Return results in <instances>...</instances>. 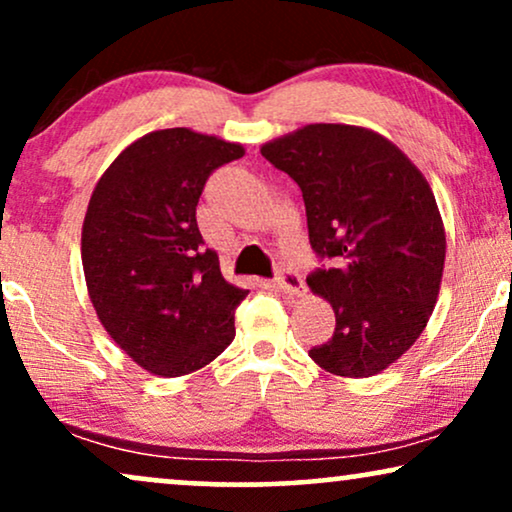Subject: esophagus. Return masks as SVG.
Instances as JSON below:
<instances>
[{
    "label": "esophagus",
    "instance_id": "esophagus-1",
    "mask_svg": "<svg viewBox=\"0 0 512 512\" xmlns=\"http://www.w3.org/2000/svg\"><path fill=\"white\" fill-rule=\"evenodd\" d=\"M274 283H276V288H281L283 293H288V295H304V281H302V276L297 274V271H293V269H283L281 274H278L276 278H274Z\"/></svg>",
    "mask_w": 512,
    "mask_h": 512
}]
</instances>
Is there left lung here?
Wrapping results in <instances>:
<instances>
[{
    "label": "left lung",
    "instance_id": "left-lung-1",
    "mask_svg": "<svg viewBox=\"0 0 512 512\" xmlns=\"http://www.w3.org/2000/svg\"><path fill=\"white\" fill-rule=\"evenodd\" d=\"M260 151L300 186L309 243L333 260L307 278L335 312L333 338L309 357L345 378L385 371L425 331L442 286L446 234L428 179L357 125H304Z\"/></svg>",
    "mask_w": 512,
    "mask_h": 512
}]
</instances>
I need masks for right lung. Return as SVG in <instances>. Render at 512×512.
Returning <instances> with one entry per match:
<instances>
[{
	"label": "right lung",
	"instance_id": "right-lung-1",
	"mask_svg": "<svg viewBox=\"0 0 512 512\" xmlns=\"http://www.w3.org/2000/svg\"><path fill=\"white\" fill-rule=\"evenodd\" d=\"M245 148L189 127L129 144L96 181L82 224V267L101 326L160 378L208 366L234 340L248 290L222 276L196 205L217 167Z\"/></svg>",
	"mask_w": 512,
	"mask_h": 512
}]
</instances>
